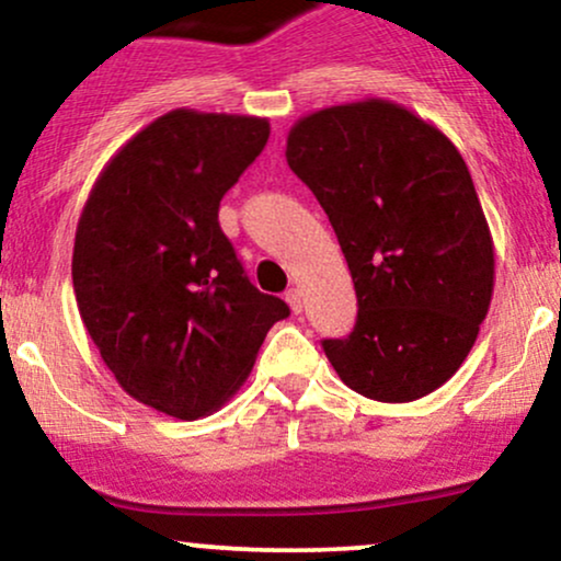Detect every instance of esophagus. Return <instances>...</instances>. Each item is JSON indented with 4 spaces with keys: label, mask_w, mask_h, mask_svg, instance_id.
Here are the masks:
<instances>
[{
    "label": "esophagus",
    "mask_w": 561,
    "mask_h": 561,
    "mask_svg": "<svg viewBox=\"0 0 561 561\" xmlns=\"http://www.w3.org/2000/svg\"><path fill=\"white\" fill-rule=\"evenodd\" d=\"M301 296H305V294H301V288H288V291H286V301H288V307H291V312L294 314H299L301 312V305H305V299H301Z\"/></svg>",
    "instance_id": "34e87169"
}]
</instances>
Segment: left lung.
Masks as SVG:
<instances>
[{"label": "left lung", "instance_id": "8db88e82", "mask_svg": "<svg viewBox=\"0 0 561 561\" xmlns=\"http://www.w3.org/2000/svg\"><path fill=\"white\" fill-rule=\"evenodd\" d=\"M286 160L357 291L354 331L322 341L333 370L388 404L433 393L462 367L493 296V239L459 149L401 104L362 99L299 117Z\"/></svg>", "mask_w": 561, "mask_h": 561}]
</instances>
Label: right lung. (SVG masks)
Listing matches in <instances>:
<instances>
[{
	"label": "right lung",
	"instance_id": "obj_1",
	"mask_svg": "<svg viewBox=\"0 0 561 561\" xmlns=\"http://www.w3.org/2000/svg\"><path fill=\"white\" fill-rule=\"evenodd\" d=\"M267 136V117L173 110L121 147L83 204L78 312L123 391L170 417L220 410L288 318L286 301L252 286L217 222Z\"/></svg>",
	"mask_w": 561,
	"mask_h": 561
}]
</instances>
